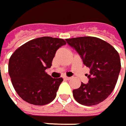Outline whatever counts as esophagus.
<instances>
[{
    "label": "esophagus",
    "instance_id": "1",
    "mask_svg": "<svg viewBox=\"0 0 126 126\" xmlns=\"http://www.w3.org/2000/svg\"><path fill=\"white\" fill-rule=\"evenodd\" d=\"M64 79H65V80H70L71 78H70V77H68V76H65V77H64Z\"/></svg>",
    "mask_w": 126,
    "mask_h": 126
}]
</instances>
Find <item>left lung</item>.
<instances>
[{"instance_id": "1", "label": "left lung", "mask_w": 126, "mask_h": 126, "mask_svg": "<svg viewBox=\"0 0 126 126\" xmlns=\"http://www.w3.org/2000/svg\"><path fill=\"white\" fill-rule=\"evenodd\" d=\"M90 68L89 82L81 83L73 90L74 99L81 105L92 106L104 101L113 91L118 81L121 64L117 50L109 43L94 37L66 39Z\"/></svg>"}]
</instances>
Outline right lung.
Wrapping results in <instances>:
<instances>
[{"mask_svg":"<svg viewBox=\"0 0 126 126\" xmlns=\"http://www.w3.org/2000/svg\"><path fill=\"white\" fill-rule=\"evenodd\" d=\"M63 39L42 37L22 45L11 55L8 73L13 86L23 100L34 105H47L55 98L63 78L53 79L45 71L50 68Z\"/></svg>","mask_w":126,"mask_h":126,"instance_id":"1","label":"right lung"}]
</instances>
